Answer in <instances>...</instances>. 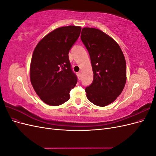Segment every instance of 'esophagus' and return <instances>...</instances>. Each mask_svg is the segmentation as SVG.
Listing matches in <instances>:
<instances>
[{
    "label": "esophagus",
    "instance_id": "1",
    "mask_svg": "<svg viewBox=\"0 0 156 156\" xmlns=\"http://www.w3.org/2000/svg\"><path fill=\"white\" fill-rule=\"evenodd\" d=\"M81 77H82L81 72H79V73H78V78H79V80H81Z\"/></svg>",
    "mask_w": 156,
    "mask_h": 156
}]
</instances>
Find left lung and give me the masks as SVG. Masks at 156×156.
I'll use <instances>...</instances> for the list:
<instances>
[{
	"instance_id": "left-lung-1",
	"label": "left lung",
	"mask_w": 156,
	"mask_h": 156,
	"mask_svg": "<svg viewBox=\"0 0 156 156\" xmlns=\"http://www.w3.org/2000/svg\"><path fill=\"white\" fill-rule=\"evenodd\" d=\"M81 38L91 60L92 83L85 88L88 100L105 107L115 101L125 87L126 63L117 42L95 28H83Z\"/></svg>"
}]
</instances>
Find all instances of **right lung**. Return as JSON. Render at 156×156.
<instances>
[{
	"instance_id": "add662e5",
	"label": "right lung",
	"mask_w": 156,
	"mask_h": 156,
	"mask_svg": "<svg viewBox=\"0 0 156 156\" xmlns=\"http://www.w3.org/2000/svg\"><path fill=\"white\" fill-rule=\"evenodd\" d=\"M81 30L78 26L59 27L44 36L33 52L30 82L46 104L58 106L69 100V92L77 79L71 68L68 53Z\"/></svg>"
}]
</instances>
